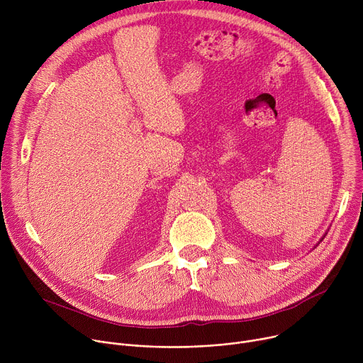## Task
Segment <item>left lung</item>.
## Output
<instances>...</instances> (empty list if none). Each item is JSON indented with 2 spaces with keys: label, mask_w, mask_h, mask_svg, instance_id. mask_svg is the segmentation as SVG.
Returning a JSON list of instances; mask_svg holds the SVG:
<instances>
[{
  "label": "left lung",
  "mask_w": 363,
  "mask_h": 363,
  "mask_svg": "<svg viewBox=\"0 0 363 363\" xmlns=\"http://www.w3.org/2000/svg\"><path fill=\"white\" fill-rule=\"evenodd\" d=\"M323 237H325V235H323ZM322 240H323V238H322ZM322 240H320V241H322Z\"/></svg>",
  "instance_id": "left-lung-1"
}]
</instances>
